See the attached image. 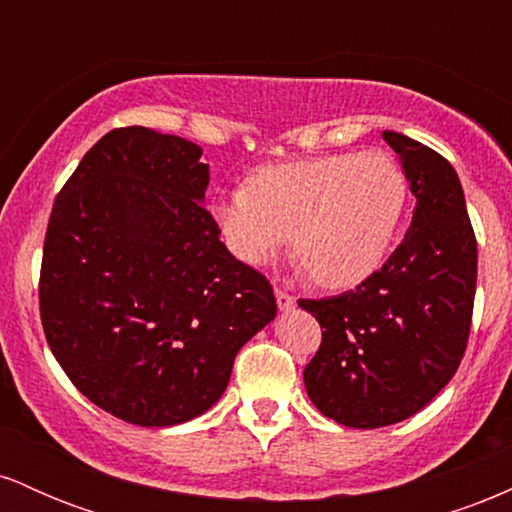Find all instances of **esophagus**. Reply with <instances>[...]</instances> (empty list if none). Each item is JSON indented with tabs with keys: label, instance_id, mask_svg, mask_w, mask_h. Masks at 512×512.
Segmentation results:
<instances>
[{
	"label": "esophagus",
	"instance_id": "1",
	"mask_svg": "<svg viewBox=\"0 0 512 512\" xmlns=\"http://www.w3.org/2000/svg\"><path fill=\"white\" fill-rule=\"evenodd\" d=\"M274 296H276V305H279V310H291L293 305H296V298H293L289 291L276 289Z\"/></svg>",
	"mask_w": 512,
	"mask_h": 512
}]
</instances>
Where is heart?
<instances>
[{"instance_id":"obj_1","label":"heart","mask_w":512,"mask_h":512,"mask_svg":"<svg viewBox=\"0 0 512 512\" xmlns=\"http://www.w3.org/2000/svg\"><path fill=\"white\" fill-rule=\"evenodd\" d=\"M407 175L378 149L264 166L221 190L209 214L236 260L264 267L291 245L325 289L361 284L383 264L407 209Z\"/></svg>"}]
</instances>
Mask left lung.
<instances>
[{
	"instance_id": "obj_1",
	"label": "left lung",
	"mask_w": 512,
	"mask_h": 512,
	"mask_svg": "<svg viewBox=\"0 0 512 512\" xmlns=\"http://www.w3.org/2000/svg\"><path fill=\"white\" fill-rule=\"evenodd\" d=\"M416 209L397 250L354 291L298 301L322 327L303 370L313 404L337 424L383 428L421 411L467 349L477 240L455 168L428 146L383 132Z\"/></svg>"
}]
</instances>
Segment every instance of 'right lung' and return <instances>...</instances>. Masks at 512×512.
Segmentation results:
<instances>
[{
    "label": "right lung",
    "mask_w": 512,
    "mask_h": 512,
    "mask_svg": "<svg viewBox=\"0 0 512 512\" xmlns=\"http://www.w3.org/2000/svg\"><path fill=\"white\" fill-rule=\"evenodd\" d=\"M202 149L120 127L52 204L40 320L69 380L127 424H185L214 407L248 339L274 320L269 281L219 240Z\"/></svg>",
    "instance_id": "obj_1"
}]
</instances>
